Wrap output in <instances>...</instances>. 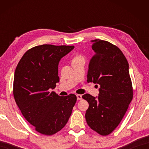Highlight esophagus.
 <instances>
[{
    "label": "esophagus",
    "mask_w": 149,
    "mask_h": 149,
    "mask_svg": "<svg viewBox=\"0 0 149 149\" xmlns=\"http://www.w3.org/2000/svg\"><path fill=\"white\" fill-rule=\"evenodd\" d=\"M77 99V100H81L82 99V95H76Z\"/></svg>",
    "instance_id": "esophagus-1"
}]
</instances>
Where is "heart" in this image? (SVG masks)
Returning <instances> with one entry per match:
<instances>
[{"mask_svg": "<svg viewBox=\"0 0 149 149\" xmlns=\"http://www.w3.org/2000/svg\"><path fill=\"white\" fill-rule=\"evenodd\" d=\"M82 58L81 56H77V57H75L74 59H75V58Z\"/></svg>", "mask_w": 149, "mask_h": 149, "instance_id": "b5f03b06", "label": "heart"}]
</instances>
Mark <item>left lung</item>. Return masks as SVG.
<instances>
[{
	"label": "left lung",
	"instance_id": "obj_1",
	"mask_svg": "<svg viewBox=\"0 0 149 149\" xmlns=\"http://www.w3.org/2000/svg\"><path fill=\"white\" fill-rule=\"evenodd\" d=\"M91 42L95 54L89 61L87 81L100 88L99 97L82 96L89 104L85 118L93 130L107 135L120 123L133 99L129 64L115 45L100 39Z\"/></svg>",
	"mask_w": 149,
	"mask_h": 149
}]
</instances>
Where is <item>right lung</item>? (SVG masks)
<instances>
[{
    "label": "right lung",
    "mask_w": 149,
    "mask_h": 149,
    "mask_svg": "<svg viewBox=\"0 0 149 149\" xmlns=\"http://www.w3.org/2000/svg\"><path fill=\"white\" fill-rule=\"evenodd\" d=\"M74 49L65 45L35 47L24 54L15 70V101L27 122L42 134L51 135L61 130L76 102L74 94L60 97L49 92L59 82V62Z\"/></svg>",
    "instance_id": "add662e5"
}]
</instances>
